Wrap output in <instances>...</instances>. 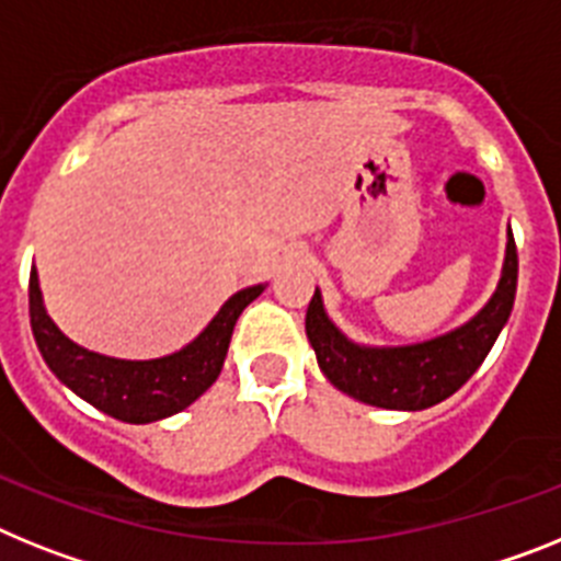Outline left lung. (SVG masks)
<instances>
[{
  "label": "left lung",
  "mask_w": 561,
  "mask_h": 561,
  "mask_svg": "<svg viewBox=\"0 0 561 561\" xmlns=\"http://www.w3.org/2000/svg\"><path fill=\"white\" fill-rule=\"evenodd\" d=\"M516 294V245L508 233L503 279L494 296L469 324L440 339L409 344V347H358L324 313L321 294L316 290L305 316V330L316 350L321 373L335 389L355 401L381 409L435 407L455 396L485 362L496 335L508 321Z\"/></svg>",
  "instance_id": "1"
}]
</instances>
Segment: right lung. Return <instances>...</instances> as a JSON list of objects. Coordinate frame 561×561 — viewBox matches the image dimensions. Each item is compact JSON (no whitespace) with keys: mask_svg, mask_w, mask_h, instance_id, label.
<instances>
[{"mask_svg":"<svg viewBox=\"0 0 561 561\" xmlns=\"http://www.w3.org/2000/svg\"><path fill=\"white\" fill-rule=\"evenodd\" d=\"M265 290L253 285L233 294L197 339L180 353L152 362H121L110 355L90 353L67 339L53 324L42 305L38 276L31 271V328L47 367L61 383L106 415L124 423H152L169 417L197 401L220 375L231 344L233 324L242 310Z\"/></svg>","mask_w":561,"mask_h":561,"instance_id":"obj_1","label":"right lung"}]
</instances>
